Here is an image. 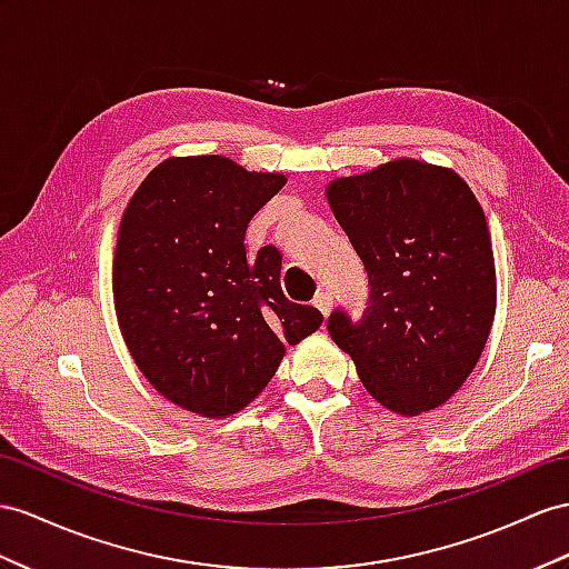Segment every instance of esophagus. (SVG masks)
<instances>
[{
	"instance_id": "1",
	"label": "esophagus",
	"mask_w": 569,
	"mask_h": 569,
	"mask_svg": "<svg viewBox=\"0 0 569 569\" xmlns=\"http://www.w3.org/2000/svg\"><path fill=\"white\" fill-rule=\"evenodd\" d=\"M315 308L322 312L325 317L331 312V308H333V298H331V293L329 290H319V293L315 296Z\"/></svg>"
}]
</instances>
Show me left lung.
Wrapping results in <instances>:
<instances>
[{
    "label": "left lung",
    "mask_w": 569,
    "mask_h": 569,
    "mask_svg": "<svg viewBox=\"0 0 569 569\" xmlns=\"http://www.w3.org/2000/svg\"><path fill=\"white\" fill-rule=\"evenodd\" d=\"M329 207L368 271V308L327 329L387 409L416 416L471 375L495 317L483 209L457 172L401 158L333 180Z\"/></svg>",
    "instance_id": "8db88e82"
}]
</instances>
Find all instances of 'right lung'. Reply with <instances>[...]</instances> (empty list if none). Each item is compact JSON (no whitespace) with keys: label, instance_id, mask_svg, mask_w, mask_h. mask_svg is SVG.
<instances>
[{"label":"right lung","instance_id":"1","mask_svg":"<svg viewBox=\"0 0 569 569\" xmlns=\"http://www.w3.org/2000/svg\"><path fill=\"white\" fill-rule=\"evenodd\" d=\"M283 184V174L247 172L223 156L170 158L122 216L112 261L122 337L146 380L187 411L244 409L286 343L325 322L286 298L273 244L247 254V226Z\"/></svg>","mask_w":569,"mask_h":569}]
</instances>
